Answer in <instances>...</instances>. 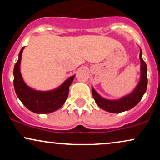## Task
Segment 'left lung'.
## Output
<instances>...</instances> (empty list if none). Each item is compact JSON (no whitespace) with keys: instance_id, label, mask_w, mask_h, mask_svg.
<instances>
[{"instance_id":"8db88e82","label":"left lung","mask_w":160,"mask_h":160,"mask_svg":"<svg viewBox=\"0 0 160 160\" xmlns=\"http://www.w3.org/2000/svg\"><path fill=\"white\" fill-rule=\"evenodd\" d=\"M141 60V80L135 89L129 95H126L118 100H108L102 98L94 89H92L93 98L95 102L102 109L111 113H121L132 109L138 104L145 93L148 86L147 65L142 58V52H140Z\"/></svg>"}]
</instances>
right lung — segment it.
<instances>
[{
	"label": "right lung",
	"instance_id": "right-lung-1",
	"mask_svg": "<svg viewBox=\"0 0 160 160\" xmlns=\"http://www.w3.org/2000/svg\"><path fill=\"white\" fill-rule=\"evenodd\" d=\"M24 48L25 47L20 50L19 59L13 70L14 89L18 98L28 109L34 113H49L57 111L65 102L68 95L69 86L72 83L75 75L67 79L59 87L53 90H34L25 84L20 72V63Z\"/></svg>",
	"mask_w": 160,
	"mask_h": 160
}]
</instances>
